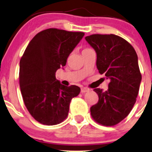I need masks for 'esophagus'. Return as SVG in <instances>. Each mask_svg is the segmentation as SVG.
<instances>
[{
	"label": "esophagus",
	"instance_id": "1",
	"mask_svg": "<svg viewBox=\"0 0 152 152\" xmlns=\"http://www.w3.org/2000/svg\"><path fill=\"white\" fill-rule=\"evenodd\" d=\"M87 91H89V89L86 88V87H82V88H81V93H86V92Z\"/></svg>",
	"mask_w": 152,
	"mask_h": 152
}]
</instances>
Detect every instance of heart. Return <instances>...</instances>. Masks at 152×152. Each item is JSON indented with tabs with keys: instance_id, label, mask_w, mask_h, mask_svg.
<instances>
[{
	"instance_id": "1",
	"label": "heart",
	"mask_w": 152,
	"mask_h": 152,
	"mask_svg": "<svg viewBox=\"0 0 152 152\" xmlns=\"http://www.w3.org/2000/svg\"><path fill=\"white\" fill-rule=\"evenodd\" d=\"M92 49L90 48H84L83 50H82V53H84V52H86V51H89V50H91Z\"/></svg>"
}]
</instances>
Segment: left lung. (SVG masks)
I'll use <instances>...</instances> for the list:
<instances>
[{
	"label": "left lung",
	"mask_w": 152,
	"mask_h": 152,
	"mask_svg": "<svg viewBox=\"0 0 152 152\" xmlns=\"http://www.w3.org/2000/svg\"><path fill=\"white\" fill-rule=\"evenodd\" d=\"M85 39L97 53L99 73L110 79L106 91L94 89L99 101L90 107L91 116L101 125L115 126L129 114L136 102L142 79L137 55L129 42L113 34H95Z\"/></svg>",
	"instance_id": "left-lung-1"
}]
</instances>
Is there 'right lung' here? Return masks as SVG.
<instances>
[{
	"instance_id": "right-lung-1",
	"label": "right lung",
	"mask_w": 152,
	"mask_h": 152,
	"mask_svg": "<svg viewBox=\"0 0 152 152\" xmlns=\"http://www.w3.org/2000/svg\"><path fill=\"white\" fill-rule=\"evenodd\" d=\"M85 33L54 28L41 31L30 41L20 61L19 82L23 102L39 123L52 126L67 118L71 99L80 93L78 86L67 87L55 73Z\"/></svg>"
}]
</instances>
